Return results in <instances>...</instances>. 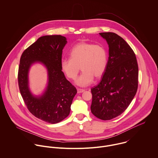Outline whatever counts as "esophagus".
Masks as SVG:
<instances>
[{"mask_svg":"<svg viewBox=\"0 0 158 158\" xmlns=\"http://www.w3.org/2000/svg\"><path fill=\"white\" fill-rule=\"evenodd\" d=\"M85 91V89H81V88H77V92L78 93H83Z\"/></svg>","mask_w":158,"mask_h":158,"instance_id":"obj_1","label":"esophagus"}]
</instances>
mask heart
Returning <instances> with one entry per match:
<instances>
[{
	"label": "heart",
	"mask_w": 158,
	"mask_h": 158,
	"mask_svg": "<svg viewBox=\"0 0 158 158\" xmlns=\"http://www.w3.org/2000/svg\"><path fill=\"white\" fill-rule=\"evenodd\" d=\"M70 59L61 62V69L66 76L75 80L80 68L83 71L76 83L78 86H86L96 78L104 73L108 62V53L106 48L101 44L80 42L70 50Z\"/></svg>",
	"instance_id": "heart-1"
}]
</instances>
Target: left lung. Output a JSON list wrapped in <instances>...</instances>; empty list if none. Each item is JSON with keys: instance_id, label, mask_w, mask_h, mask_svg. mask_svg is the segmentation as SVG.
<instances>
[{"instance_id": "left-lung-1", "label": "left lung", "mask_w": 158, "mask_h": 158, "mask_svg": "<svg viewBox=\"0 0 158 158\" xmlns=\"http://www.w3.org/2000/svg\"><path fill=\"white\" fill-rule=\"evenodd\" d=\"M109 45V59L100 83L91 89V110L97 118L111 120L123 113L136 93L138 66L128 43L114 33H100Z\"/></svg>"}]
</instances>
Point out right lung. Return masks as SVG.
<instances>
[{
	"instance_id": "1",
	"label": "right lung",
	"mask_w": 158,
	"mask_h": 158,
	"mask_svg": "<svg viewBox=\"0 0 158 158\" xmlns=\"http://www.w3.org/2000/svg\"><path fill=\"white\" fill-rule=\"evenodd\" d=\"M67 42L66 38L61 35L40 37L23 51L20 60L18 82L24 102L34 116L49 123L60 122L69 115L77 93L61 69L62 50ZM35 61L44 63L49 75L47 89L40 98L33 97L28 88V70Z\"/></svg>"
}]
</instances>
